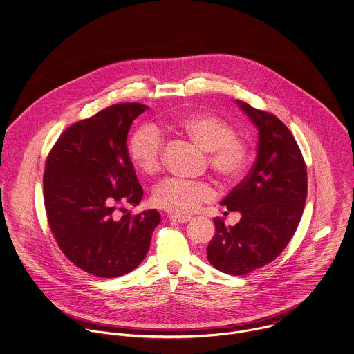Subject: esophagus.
<instances>
[{"instance_id": "34e87169", "label": "esophagus", "mask_w": 354, "mask_h": 354, "mask_svg": "<svg viewBox=\"0 0 354 354\" xmlns=\"http://www.w3.org/2000/svg\"><path fill=\"white\" fill-rule=\"evenodd\" d=\"M169 219L176 223H187L191 221V216H178V215H170Z\"/></svg>"}]
</instances>
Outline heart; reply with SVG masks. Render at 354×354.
<instances>
[{
  "instance_id": "obj_1",
  "label": "heart",
  "mask_w": 354,
  "mask_h": 354,
  "mask_svg": "<svg viewBox=\"0 0 354 354\" xmlns=\"http://www.w3.org/2000/svg\"><path fill=\"white\" fill-rule=\"evenodd\" d=\"M173 129L207 151L209 167L223 180L234 181L244 173L248 147L225 120L209 113H196L180 118ZM162 145L163 140L156 128L142 127L129 139V158L145 174L153 176L160 167ZM216 191L209 183L167 178L155 187L152 202L170 214L188 215L204 203L214 201Z\"/></svg>"
}]
</instances>
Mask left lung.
Here are the masks:
<instances>
[{"instance_id": "8db88e82", "label": "left lung", "mask_w": 354, "mask_h": 354, "mask_svg": "<svg viewBox=\"0 0 354 354\" xmlns=\"http://www.w3.org/2000/svg\"><path fill=\"white\" fill-rule=\"evenodd\" d=\"M239 107L259 131L257 153L247 177L221 202L241 219L226 226L214 218L208 261L230 275H247L271 263L297 230L306 201V166L289 128L274 114L245 102Z\"/></svg>"}]
</instances>
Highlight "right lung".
Segmentation results:
<instances>
[{
	"label": "right lung",
	"instance_id": "obj_1",
	"mask_svg": "<svg viewBox=\"0 0 354 354\" xmlns=\"http://www.w3.org/2000/svg\"><path fill=\"white\" fill-rule=\"evenodd\" d=\"M149 107L118 103L71 125L46 159L44 196L51 233L79 268L101 278L135 270L146 257L156 209L118 215L143 198L127 147L133 120Z\"/></svg>",
	"mask_w": 354,
	"mask_h": 354
}]
</instances>
